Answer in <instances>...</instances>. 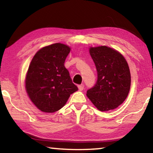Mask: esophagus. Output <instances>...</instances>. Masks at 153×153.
I'll list each match as a JSON object with an SVG mask.
<instances>
[{
    "mask_svg": "<svg viewBox=\"0 0 153 153\" xmlns=\"http://www.w3.org/2000/svg\"><path fill=\"white\" fill-rule=\"evenodd\" d=\"M78 88L80 90V91H82L83 90L84 88V84H81V85H79L78 86Z\"/></svg>",
    "mask_w": 153,
    "mask_h": 153,
    "instance_id": "34e87169",
    "label": "esophagus"
}]
</instances>
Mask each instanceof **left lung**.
Listing matches in <instances>:
<instances>
[{"instance_id":"1","label":"left lung","mask_w":153,"mask_h":153,"mask_svg":"<svg viewBox=\"0 0 153 153\" xmlns=\"http://www.w3.org/2000/svg\"><path fill=\"white\" fill-rule=\"evenodd\" d=\"M97 71V81L87 91V97L100 111L114 109L126 99L131 76L126 59L118 51L106 46L90 48Z\"/></svg>"}]
</instances>
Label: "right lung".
I'll return each mask as SVG.
<instances>
[{"label": "right lung", "mask_w": 153, "mask_h": 153, "mask_svg": "<svg viewBox=\"0 0 153 153\" xmlns=\"http://www.w3.org/2000/svg\"><path fill=\"white\" fill-rule=\"evenodd\" d=\"M71 48L55 43L40 49L33 56L25 78L28 97L38 109L54 113L66 104L78 88L64 65Z\"/></svg>", "instance_id": "obj_1"}]
</instances>
